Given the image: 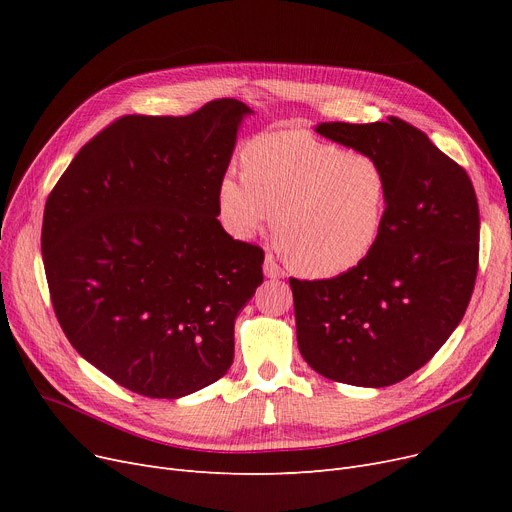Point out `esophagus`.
I'll list each match as a JSON object with an SVG mask.
<instances>
[{
	"label": "esophagus",
	"mask_w": 512,
	"mask_h": 512,
	"mask_svg": "<svg viewBox=\"0 0 512 512\" xmlns=\"http://www.w3.org/2000/svg\"><path fill=\"white\" fill-rule=\"evenodd\" d=\"M263 274L267 278H274V280H280L286 276V272L282 270V267L276 263V259L272 255H265V261H263Z\"/></svg>",
	"instance_id": "obj_1"
}]
</instances>
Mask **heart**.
Instances as JSON below:
<instances>
[{
	"mask_svg": "<svg viewBox=\"0 0 512 512\" xmlns=\"http://www.w3.org/2000/svg\"><path fill=\"white\" fill-rule=\"evenodd\" d=\"M242 166L245 174L228 170L215 188L218 218L236 240L276 220L280 249L309 278L353 272L378 247L392 180L375 155L278 130L253 139Z\"/></svg>",
	"mask_w": 512,
	"mask_h": 512,
	"instance_id": "b5f03b06",
	"label": "heart"
}]
</instances>
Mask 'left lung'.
I'll list each match as a JSON object with an SVG mask.
<instances>
[{"mask_svg":"<svg viewBox=\"0 0 512 512\" xmlns=\"http://www.w3.org/2000/svg\"><path fill=\"white\" fill-rule=\"evenodd\" d=\"M315 132L378 157L392 180L386 230L357 270L290 280L303 359L328 380L384 388L432 359L461 324L477 276L479 209L467 172L400 118Z\"/></svg>","mask_w":512,"mask_h":512,"instance_id":"1","label":"left lung"}]
</instances>
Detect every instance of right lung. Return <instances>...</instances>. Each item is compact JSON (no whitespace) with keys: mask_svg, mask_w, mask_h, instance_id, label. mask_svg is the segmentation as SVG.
<instances>
[{"mask_svg":"<svg viewBox=\"0 0 512 512\" xmlns=\"http://www.w3.org/2000/svg\"><path fill=\"white\" fill-rule=\"evenodd\" d=\"M253 110L124 116L76 153L45 203L41 251L60 326L116 384L182 398L234 361V319L263 251L218 220L215 188Z\"/></svg>","mask_w":512,"mask_h":512,"instance_id":"1","label":"right lung"}]
</instances>
